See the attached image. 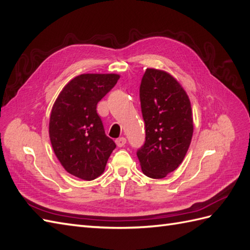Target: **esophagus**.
Here are the masks:
<instances>
[{
    "label": "esophagus",
    "mask_w": 250,
    "mask_h": 250,
    "mask_svg": "<svg viewBox=\"0 0 250 250\" xmlns=\"http://www.w3.org/2000/svg\"><path fill=\"white\" fill-rule=\"evenodd\" d=\"M115 143H117L119 147H123V146L126 144V139L124 137L119 138V139L115 140Z\"/></svg>",
    "instance_id": "1"
}]
</instances>
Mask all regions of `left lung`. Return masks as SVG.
Here are the masks:
<instances>
[{"instance_id": "left-lung-1", "label": "left lung", "mask_w": 250, "mask_h": 250, "mask_svg": "<svg viewBox=\"0 0 250 250\" xmlns=\"http://www.w3.org/2000/svg\"><path fill=\"white\" fill-rule=\"evenodd\" d=\"M145 142L137 151L144 175L164 178L184 160L193 136V114L186 91L168 73L146 69L140 84Z\"/></svg>"}]
</instances>
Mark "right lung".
<instances>
[{
  "instance_id": "obj_1",
  "label": "right lung",
  "mask_w": 250,
  "mask_h": 250,
  "mask_svg": "<svg viewBox=\"0 0 250 250\" xmlns=\"http://www.w3.org/2000/svg\"><path fill=\"white\" fill-rule=\"evenodd\" d=\"M118 74H82L73 78L54 103L50 139L64 169L83 180H93L105 171L115 148L106 136L96 105L115 83Z\"/></svg>"
}]
</instances>
